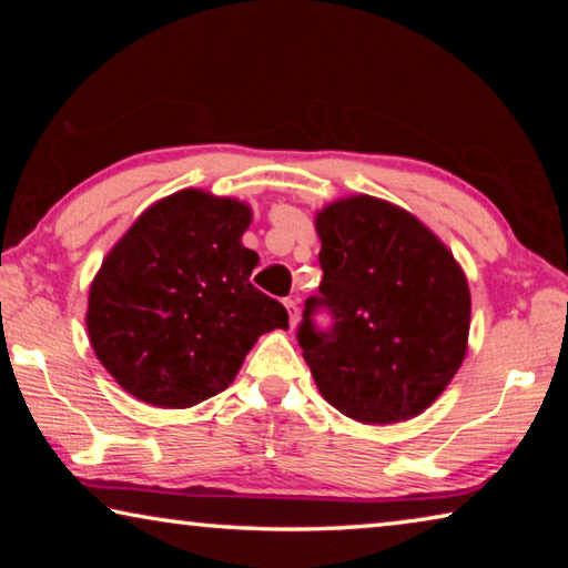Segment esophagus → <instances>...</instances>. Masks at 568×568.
I'll return each mask as SVG.
<instances>
[{"label": "esophagus", "instance_id": "esophagus-1", "mask_svg": "<svg viewBox=\"0 0 568 568\" xmlns=\"http://www.w3.org/2000/svg\"><path fill=\"white\" fill-rule=\"evenodd\" d=\"M285 307H287V315H291V325L295 328L297 321H301V311H297V301H293V297H287Z\"/></svg>", "mask_w": 568, "mask_h": 568}]
</instances>
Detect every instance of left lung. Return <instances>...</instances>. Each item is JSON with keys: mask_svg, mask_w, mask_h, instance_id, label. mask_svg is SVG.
<instances>
[{"mask_svg": "<svg viewBox=\"0 0 568 568\" xmlns=\"http://www.w3.org/2000/svg\"><path fill=\"white\" fill-rule=\"evenodd\" d=\"M321 297L297 331L321 396L368 426L426 410L468 351L470 291L464 267L434 230L388 200L348 195L315 213ZM336 325L318 334L315 306Z\"/></svg>", "mask_w": 568, "mask_h": 568, "instance_id": "1", "label": "left lung"}]
</instances>
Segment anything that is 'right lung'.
Wrapping results in <instances>:
<instances>
[{
  "mask_svg": "<svg viewBox=\"0 0 568 568\" xmlns=\"http://www.w3.org/2000/svg\"><path fill=\"white\" fill-rule=\"evenodd\" d=\"M253 210L187 187L152 203L104 255L90 285L88 333L104 371L142 403L190 408L225 390L287 311L250 283Z\"/></svg>",
  "mask_w": 568,
  "mask_h": 568,
  "instance_id": "right-lung-1",
  "label": "right lung"
}]
</instances>
